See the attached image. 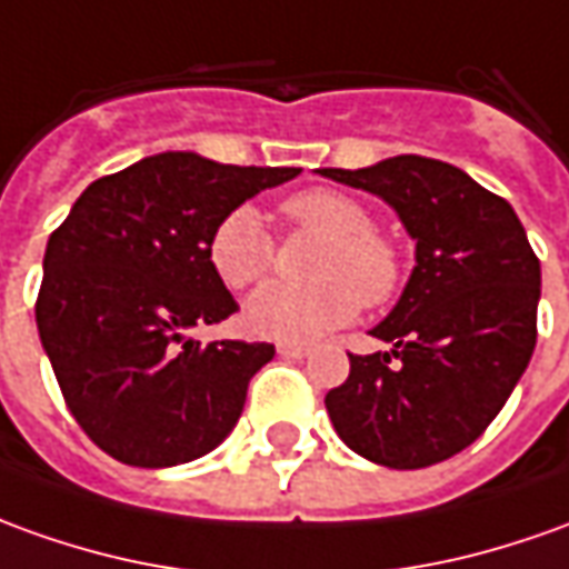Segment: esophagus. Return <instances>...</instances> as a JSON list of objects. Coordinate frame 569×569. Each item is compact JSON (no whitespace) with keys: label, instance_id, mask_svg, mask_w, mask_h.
Returning a JSON list of instances; mask_svg holds the SVG:
<instances>
[{"label":"esophagus","instance_id":"34e87169","mask_svg":"<svg viewBox=\"0 0 569 569\" xmlns=\"http://www.w3.org/2000/svg\"><path fill=\"white\" fill-rule=\"evenodd\" d=\"M307 352V343H297V340H281V343H278V356H284V359H303Z\"/></svg>","mask_w":569,"mask_h":569}]
</instances>
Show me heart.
<instances>
[{"instance_id":"obj_1","label":"heart","mask_w":569,"mask_h":569,"mask_svg":"<svg viewBox=\"0 0 569 569\" xmlns=\"http://www.w3.org/2000/svg\"><path fill=\"white\" fill-rule=\"evenodd\" d=\"M284 219L325 234L316 247L309 284H266L247 300L244 322L253 335L309 340L352 322L362 303L381 307L399 288L402 262L390 238L375 232L362 203L335 188H307L281 203ZM210 266L232 291H244L269 276L276 241L253 207H234L219 219L207 244Z\"/></svg>"}]
</instances>
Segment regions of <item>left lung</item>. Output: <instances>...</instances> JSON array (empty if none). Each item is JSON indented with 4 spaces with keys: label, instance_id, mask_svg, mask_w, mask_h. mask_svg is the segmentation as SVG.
Returning a JSON list of instances; mask_svg holds the SVG:
<instances>
[{
    "label": "left lung",
    "instance_id": "obj_1",
    "mask_svg": "<svg viewBox=\"0 0 569 569\" xmlns=\"http://www.w3.org/2000/svg\"><path fill=\"white\" fill-rule=\"evenodd\" d=\"M319 172L383 198L415 241L409 284L371 328L390 350L350 352V378L325 409L368 461L430 468L487 430L530 366L539 257L511 203L452 163L399 154Z\"/></svg>",
    "mask_w": 569,
    "mask_h": 569
}]
</instances>
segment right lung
Returning <instances> with one entry per match:
<instances>
[{
	"label": "right lung",
	"instance_id": "1",
	"mask_svg": "<svg viewBox=\"0 0 569 569\" xmlns=\"http://www.w3.org/2000/svg\"><path fill=\"white\" fill-rule=\"evenodd\" d=\"M297 167H232L191 151L101 176L46 244L37 328L70 415L132 468H172L232 433L272 343L191 340L238 303L210 266L217 222Z\"/></svg>",
	"mask_w": 569,
	"mask_h": 569
}]
</instances>
